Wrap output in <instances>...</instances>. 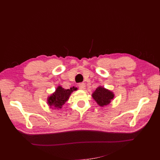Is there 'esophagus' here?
Returning <instances> with one entry per match:
<instances>
[{
  "instance_id": "esophagus-1",
  "label": "esophagus",
  "mask_w": 160,
  "mask_h": 160,
  "mask_svg": "<svg viewBox=\"0 0 160 160\" xmlns=\"http://www.w3.org/2000/svg\"><path fill=\"white\" fill-rule=\"evenodd\" d=\"M85 87H86V85H85V84H84V82H81V83L78 84V87H79L80 89H82V90L85 89Z\"/></svg>"
}]
</instances>
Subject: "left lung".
Here are the masks:
<instances>
[{
    "label": "left lung",
    "mask_w": 160,
    "mask_h": 160,
    "mask_svg": "<svg viewBox=\"0 0 160 160\" xmlns=\"http://www.w3.org/2000/svg\"><path fill=\"white\" fill-rule=\"evenodd\" d=\"M92 97L99 106L104 107L108 105L113 99L114 93L102 87H98L93 93Z\"/></svg>",
    "instance_id": "obj_1"
}]
</instances>
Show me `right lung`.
<instances>
[{
    "label": "right lung",
    "mask_w": 160,
    "mask_h": 160,
    "mask_svg": "<svg viewBox=\"0 0 160 160\" xmlns=\"http://www.w3.org/2000/svg\"><path fill=\"white\" fill-rule=\"evenodd\" d=\"M76 90L77 88L74 87L70 88L69 89H64L60 86L58 87L55 92L47 98V104L50 108H54V109L62 108V107L69 99L71 93Z\"/></svg>",
    "instance_id": "obj_1"
}]
</instances>
